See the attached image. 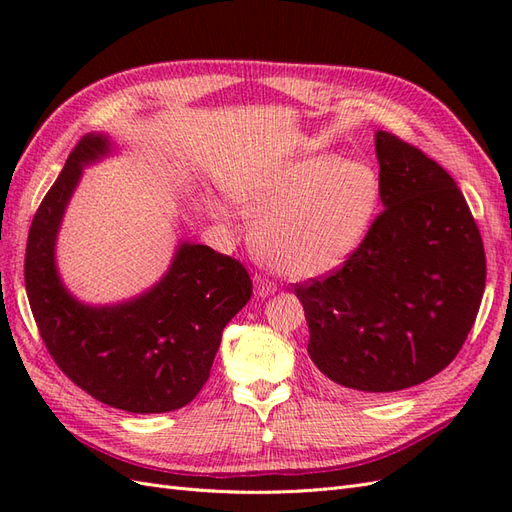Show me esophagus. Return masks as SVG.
Returning a JSON list of instances; mask_svg holds the SVG:
<instances>
[{
	"label": "esophagus",
	"instance_id": "esophagus-1",
	"mask_svg": "<svg viewBox=\"0 0 512 512\" xmlns=\"http://www.w3.org/2000/svg\"><path fill=\"white\" fill-rule=\"evenodd\" d=\"M273 292H275V284L269 282L267 277H262V275L254 277V294L258 299H267Z\"/></svg>",
	"mask_w": 512,
	"mask_h": 512
}]
</instances>
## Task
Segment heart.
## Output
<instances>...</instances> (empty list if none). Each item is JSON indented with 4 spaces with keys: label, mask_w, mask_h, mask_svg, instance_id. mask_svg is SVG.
<instances>
[{
    "label": "heart",
    "mask_w": 512,
    "mask_h": 512,
    "mask_svg": "<svg viewBox=\"0 0 512 512\" xmlns=\"http://www.w3.org/2000/svg\"><path fill=\"white\" fill-rule=\"evenodd\" d=\"M378 198L374 168L329 153L280 164L235 190L241 213L256 220L258 260L292 280L342 267L367 235Z\"/></svg>",
    "instance_id": "obj_1"
}]
</instances>
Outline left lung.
Wrapping results in <instances>:
<instances>
[{
    "instance_id": "left-lung-1",
    "label": "left lung",
    "mask_w": 512,
    "mask_h": 512,
    "mask_svg": "<svg viewBox=\"0 0 512 512\" xmlns=\"http://www.w3.org/2000/svg\"><path fill=\"white\" fill-rule=\"evenodd\" d=\"M384 211L333 275L294 288L309 359L359 397L410 389L451 363L485 292V247L446 170L376 132Z\"/></svg>"
}]
</instances>
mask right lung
Returning <instances> with one entry per match:
<instances>
[{
  "label": "right lung",
  "instance_id": "right-lung-1",
  "mask_svg": "<svg viewBox=\"0 0 512 512\" xmlns=\"http://www.w3.org/2000/svg\"><path fill=\"white\" fill-rule=\"evenodd\" d=\"M111 153L87 134L46 192L27 237L25 290L46 350L102 404L134 414L183 408L209 378L226 324L252 297L239 260L181 241L158 284L115 305H87L64 286L55 243L83 168Z\"/></svg>",
  "mask_w": 512,
  "mask_h": 512
}]
</instances>
